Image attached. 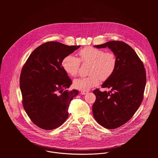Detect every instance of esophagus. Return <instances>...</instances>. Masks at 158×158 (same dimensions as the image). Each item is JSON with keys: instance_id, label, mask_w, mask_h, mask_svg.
I'll use <instances>...</instances> for the list:
<instances>
[{"instance_id": "34e87169", "label": "esophagus", "mask_w": 158, "mask_h": 158, "mask_svg": "<svg viewBox=\"0 0 158 158\" xmlns=\"http://www.w3.org/2000/svg\"><path fill=\"white\" fill-rule=\"evenodd\" d=\"M87 93H88L87 91H81V94L82 95H85V94H86Z\"/></svg>"}]
</instances>
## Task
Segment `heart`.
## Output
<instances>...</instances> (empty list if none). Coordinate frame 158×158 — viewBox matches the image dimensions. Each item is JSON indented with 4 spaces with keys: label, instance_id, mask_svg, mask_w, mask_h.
Listing matches in <instances>:
<instances>
[{
    "label": "heart",
    "instance_id": "1",
    "mask_svg": "<svg viewBox=\"0 0 158 158\" xmlns=\"http://www.w3.org/2000/svg\"><path fill=\"white\" fill-rule=\"evenodd\" d=\"M79 59L72 54L66 56L62 60V66L66 73L71 76L77 74L81 61L90 63L87 77H82L74 81V87L81 91H86L99 84L100 79H108L115 71L117 57L111 51L86 47L79 51Z\"/></svg>",
    "mask_w": 158,
    "mask_h": 158
}]
</instances>
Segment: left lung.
<instances>
[{
  "label": "left lung",
  "instance_id": "left-lung-1",
  "mask_svg": "<svg viewBox=\"0 0 158 158\" xmlns=\"http://www.w3.org/2000/svg\"><path fill=\"white\" fill-rule=\"evenodd\" d=\"M108 48L117 57L115 71L102 85L109 92L96 89L93 106L96 121L105 128L113 129L126 123L138 109L144 98L146 74L144 64L136 52L122 41H109L94 46Z\"/></svg>",
  "mask_w": 158,
  "mask_h": 158
}]
</instances>
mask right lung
<instances>
[{
    "instance_id": "add662e5",
    "label": "right lung",
    "mask_w": 158,
    "mask_h": 158,
    "mask_svg": "<svg viewBox=\"0 0 158 158\" xmlns=\"http://www.w3.org/2000/svg\"><path fill=\"white\" fill-rule=\"evenodd\" d=\"M80 48L50 41L37 47L23 65L20 76L22 105L32 122L45 130L54 129L68 118L77 90H67L72 81L62 59Z\"/></svg>"
}]
</instances>
